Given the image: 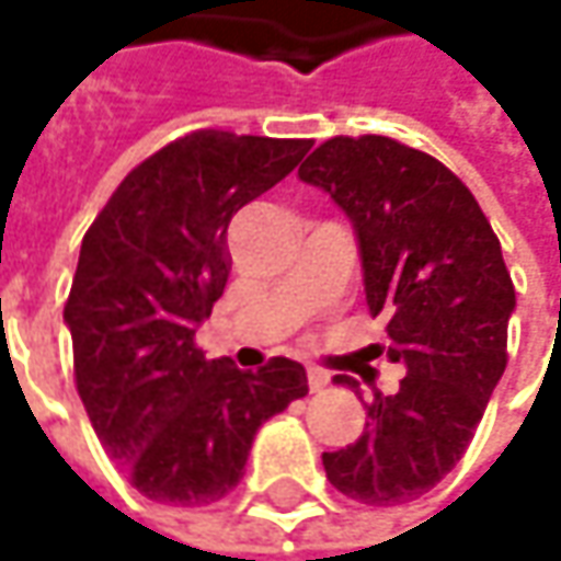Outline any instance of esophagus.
Returning a JSON list of instances; mask_svg holds the SVG:
<instances>
[{
	"instance_id": "1",
	"label": "esophagus",
	"mask_w": 561,
	"mask_h": 561,
	"mask_svg": "<svg viewBox=\"0 0 561 561\" xmlns=\"http://www.w3.org/2000/svg\"><path fill=\"white\" fill-rule=\"evenodd\" d=\"M328 383H331V375H328V371H321V368H309V390H312V393H321Z\"/></svg>"
}]
</instances>
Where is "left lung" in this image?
Instances as JSON below:
<instances>
[{"label":"left lung","instance_id":"obj_1","mask_svg":"<svg viewBox=\"0 0 561 561\" xmlns=\"http://www.w3.org/2000/svg\"><path fill=\"white\" fill-rule=\"evenodd\" d=\"M299 181L321 186L350 218L365 299L387 318L390 362L405 368L393 397L365 402V431L324 453L328 481L368 506L409 503L465 456L506 371L515 287L471 190L434 156L390 137L321 142ZM358 393V380L336 375Z\"/></svg>","mask_w":561,"mask_h":561}]
</instances>
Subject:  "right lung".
I'll return each mask as SVG.
<instances>
[{
    "label": "right lung",
    "instance_id": "1",
    "mask_svg": "<svg viewBox=\"0 0 561 561\" xmlns=\"http://www.w3.org/2000/svg\"><path fill=\"white\" fill-rule=\"evenodd\" d=\"M309 149L186 134L121 181L80 243L65 306L77 393L105 453L156 503H218L240 484L255 431L309 393L293 358L240 371L193 343L225 293L230 218Z\"/></svg>",
    "mask_w": 561,
    "mask_h": 561
}]
</instances>
